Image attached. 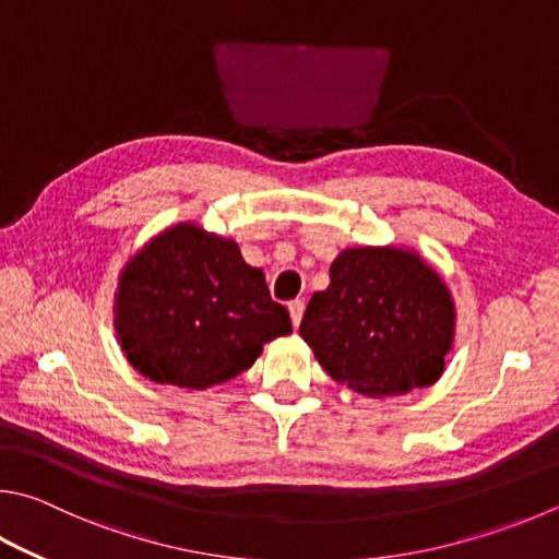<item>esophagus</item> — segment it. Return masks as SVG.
<instances>
[{
	"label": "esophagus",
	"instance_id": "1",
	"mask_svg": "<svg viewBox=\"0 0 559 559\" xmlns=\"http://www.w3.org/2000/svg\"><path fill=\"white\" fill-rule=\"evenodd\" d=\"M288 312H290L293 328L298 330V324H300V320H302V312H306V302H302V300H293V302H288Z\"/></svg>",
	"mask_w": 559,
	"mask_h": 559
}]
</instances>
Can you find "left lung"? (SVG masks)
<instances>
[{
	"label": "left lung",
	"instance_id": "left-lung-1",
	"mask_svg": "<svg viewBox=\"0 0 559 559\" xmlns=\"http://www.w3.org/2000/svg\"><path fill=\"white\" fill-rule=\"evenodd\" d=\"M454 320L448 286L420 253L357 247L332 261L330 286L310 298L300 337L334 381L385 399L442 377Z\"/></svg>",
	"mask_w": 559,
	"mask_h": 559
}]
</instances>
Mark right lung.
<instances>
[{
  "mask_svg": "<svg viewBox=\"0 0 559 559\" xmlns=\"http://www.w3.org/2000/svg\"><path fill=\"white\" fill-rule=\"evenodd\" d=\"M115 328L139 373L195 391L239 377L263 344L293 332L263 271L195 222L164 229L121 269Z\"/></svg>",
  "mask_w": 559,
  "mask_h": 559,
  "instance_id": "1",
  "label": "right lung"
}]
</instances>
